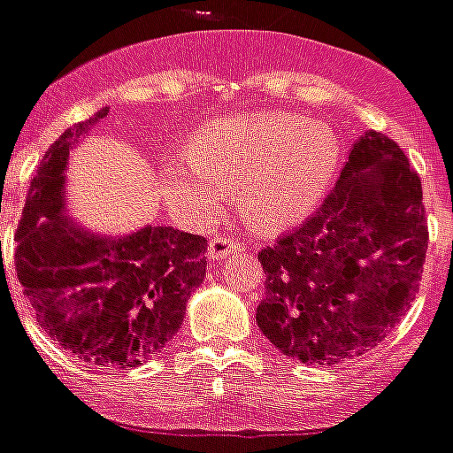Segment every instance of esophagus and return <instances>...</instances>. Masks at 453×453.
Listing matches in <instances>:
<instances>
[{"label": "esophagus", "instance_id": "34e87169", "mask_svg": "<svg viewBox=\"0 0 453 453\" xmlns=\"http://www.w3.org/2000/svg\"><path fill=\"white\" fill-rule=\"evenodd\" d=\"M236 252H241V243H238L236 238L219 236V238H212L208 245L210 262H217V259L229 257V255H236Z\"/></svg>", "mask_w": 453, "mask_h": 453}]
</instances>
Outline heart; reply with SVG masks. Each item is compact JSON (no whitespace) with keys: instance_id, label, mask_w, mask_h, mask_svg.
Wrapping results in <instances>:
<instances>
[{"instance_id":"b5f03b06","label":"heart","mask_w":453,"mask_h":453,"mask_svg":"<svg viewBox=\"0 0 453 453\" xmlns=\"http://www.w3.org/2000/svg\"><path fill=\"white\" fill-rule=\"evenodd\" d=\"M338 160L340 142L328 125L297 113L234 115L167 150L160 187L181 222H208L231 191H241L245 222L279 231L317 208Z\"/></svg>"}]
</instances>
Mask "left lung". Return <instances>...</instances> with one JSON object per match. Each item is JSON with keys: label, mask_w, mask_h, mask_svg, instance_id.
Returning <instances> with one entry per match:
<instances>
[{"label": "left lung", "mask_w": 453, "mask_h": 453, "mask_svg": "<svg viewBox=\"0 0 453 453\" xmlns=\"http://www.w3.org/2000/svg\"><path fill=\"white\" fill-rule=\"evenodd\" d=\"M426 250L420 177L397 143L369 129L317 215L257 255L259 331L303 364L361 357L411 307Z\"/></svg>", "instance_id": "left-lung-1"}]
</instances>
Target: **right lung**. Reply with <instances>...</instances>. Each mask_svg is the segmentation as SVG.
Instances as JSON below:
<instances>
[{
  "label": "right lung",
  "instance_id": "1",
  "mask_svg": "<svg viewBox=\"0 0 453 453\" xmlns=\"http://www.w3.org/2000/svg\"><path fill=\"white\" fill-rule=\"evenodd\" d=\"M108 108L65 129L30 181L16 231V276L37 324L87 364L136 369L174 338L205 279L208 241L172 226L106 236L65 215L70 149Z\"/></svg>",
  "mask_w": 453,
  "mask_h": 453
}]
</instances>
